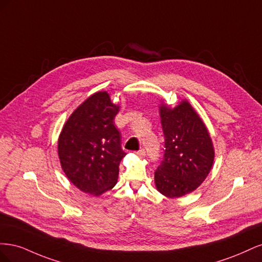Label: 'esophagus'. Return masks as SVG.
<instances>
[{
    "instance_id": "obj_1",
    "label": "esophagus",
    "mask_w": 262,
    "mask_h": 262,
    "mask_svg": "<svg viewBox=\"0 0 262 262\" xmlns=\"http://www.w3.org/2000/svg\"><path fill=\"white\" fill-rule=\"evenodd\" d=\"M137 154L140 156V157H144L145 155H146V153H145V149H143V148H141L140 150H138L137 152Z\"/></svg>"
}]
</instances>
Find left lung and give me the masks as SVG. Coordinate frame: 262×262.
Listing matches in <instances>:
<instances>
[{"label":"left lung","instance_id":"1","mask_svg":"<svg viewBox=\"0 0 262 262\" xmlns=\"http://www.w3.org/2000/svg\"><path fill=\"white\" fill-rule=\"evenodd\" d=\"M165 138L163 160L155 170L158 191L178 198L193 191L207 178L214 161L210 134L188 101L160 107Z\"/></svg>","mask_w":262,"mask_h":262}]
</instances>
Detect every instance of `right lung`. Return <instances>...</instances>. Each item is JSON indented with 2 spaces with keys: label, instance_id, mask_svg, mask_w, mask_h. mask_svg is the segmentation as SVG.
<instances>
[{
  "label": "right lung",
  "instance_id": "1",
  "mask_svg": "<svg viewBox=\"0 0 262 262\" xmlns=\"http://www.w3.org/2000/svg\"><path fill=\"white\" fill-rule=\"evenodd\" d=\"M119 106L106 92L87 98L71 115L58 141L62 169L83 192L99 195L114 188L126 153L114 123Z\"/></svg>",
  "mask_w": 262,
  "mask_h": 262
}]
</instances>
